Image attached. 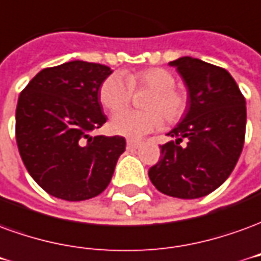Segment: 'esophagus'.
I'll return each mask as SVG.
<instances>
[{
    "label": "esophagus",
    "mask_w": 261,
    "mask_h": 261,
    "mask_svg": "<svg viewBox=\"0 0 261 261\" xmlns=\"http://www.w3.org/2000/svg\"><path fill=\"white\" fill-rule=\"evenodd\" d=\"M140 142H138V140H132V139H129L126 142V147L129 149V150H135V149H138V147H140Z\"/></svg>",
    "instance_id": "esophagus-1"
}]
</instances>
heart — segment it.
<instances>
[{
    "label": "heart",
    "instance_id": "obj_1",
    "mask_svg": "<svg viewBox=\"0 0 261 261\" xmlns=\"http://www.w3.org/2000/svg\"><path fill=\"white\" fill-rule=\"evenodd\" d=\"M151 89L144 106L147 110H124L112 116L111 130L129 139H139L163 126L164 119L175 125L188 111V97L175 87L174 74L163 67L142 68L126 75L111 74L99 86V101L105 110L115 112L130 102L134 89Z\"/></svg>",
    "mask_w": 261,
    "mask_h": 261
}]
</instances>
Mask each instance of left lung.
<instances>
[{"label":"left lung","instance_id":"obj_1","mask_svg":"<svg viewBox=\"0 0 261 261\" xmlns=\"http://www.w3.org/2000/svg\"><path fill=\"white\" fill-rule=\"evenodd\" d=\"M177 67L188 90V112L169 132L175 140L160 146L162 156L149 170L160 193L201 198L225 182L239 160L246 134V101L222 67L180 57ZM182 140L186 145H180Z\"/></svg>","mask_w":261,"mask_h":261}]
</instances>
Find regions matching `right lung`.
I'll return each instance as SVG.
<instances>
[{"mask_svg": "<svg viewBox=\"0 0 261 261\" xmlns=\"http://www.w3.org/2000/svg\"><path fill=\"white\" fill-rule=\"evenodd\" d=\"M111 73L104 64L74 60L43 68L19 94V154L33 180L56 198L97 197L125 151L122 136H90L107 122L98 91Z\"/></svg>", "mask_w": 261, "mask_h": 261, "instance_id": "obj_1", "label": "right lung"}]
</instances>
